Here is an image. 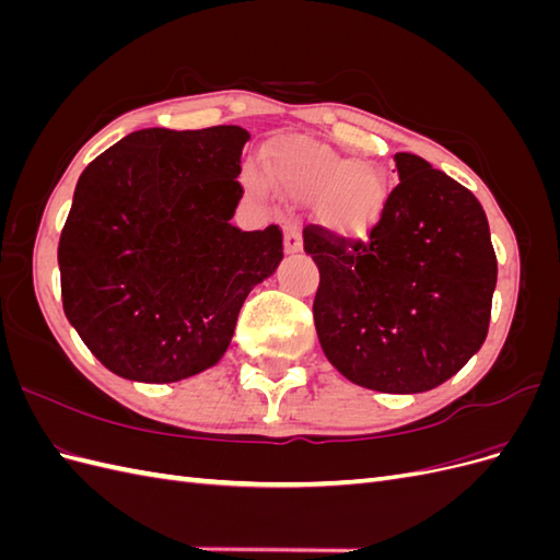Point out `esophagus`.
Wrapping results in <instances>:
<instances>
[{"label":"esophagus","instance_id":"34e87169","mask_svg":"<svg viewBox=\"0 0 560 560\" xmlns=\"http://www.w3.org/2000/svg\"><path fill=\"white\" fill-rule=\"evenodd\" d=\"M284 252L287 254L301 252V229L296 224L284 226Z\"/></svg>","mask_w":560,"mask_h":560}]
</instances>
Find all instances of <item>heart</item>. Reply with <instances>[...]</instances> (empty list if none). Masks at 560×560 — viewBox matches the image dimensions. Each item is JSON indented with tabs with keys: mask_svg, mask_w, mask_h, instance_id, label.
<instances>
[{
	"mask_svg": "<svg viewBox=\"0 0 560 560\" xmlns=\"http://www.w3.org/2000/svg\"><path fill=\"white\" fill-rule=\"evenodd\" d=\"M268 167L276 189L296 202H317L322 226L336 235L358 238L383 219L387 182L360 159L341 156L311 140H287L270 151ZM243 182L254 194L268 191L259 167H247Z\"/></svg>",
	"mask_w": 560,
	"mask_h": 560,
	"instance_id": "b5f03b06",
	"label": "heart"
}]
</instances>
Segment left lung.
Returning <instances> with one entry per match:
<instances>
[{"instance_id": "1", "label": "left lung", "mask_w": 560, "mask_h": 560, "mask_svg": "<svg viewBox=\"0 0 560 560\" xmlns=\"http://www.w3.org/2000/svg\"><path fill=\"white\" fill-rule=\"evenodd\" d=\"M369 243L303 229L319 268L313 317L327 360L376 393L416 395L460 371L486 341L498 259L481 202L416 154Z\"/></svg>"}]
</instances>
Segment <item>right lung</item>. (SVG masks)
I'll return each instance as SVG.
<instances>
[{
  "instance_id": "obj_1",
  "label": "right lung",
  "mask_w": 560,
  "mask_h": 560,
  "mask_svg": "<svg viewBox=\"0 0 560 560\" xmlns=\"http://www.w3.org/2000/svg\"><path fill=\"white\" fill-rule=\"evenodd\" d=\"M241 126L135 130L81 173L58 245L62 308L112 374L175 383L224 358L282 233L231 224Z\"/></svg>"
}]
</instances>
